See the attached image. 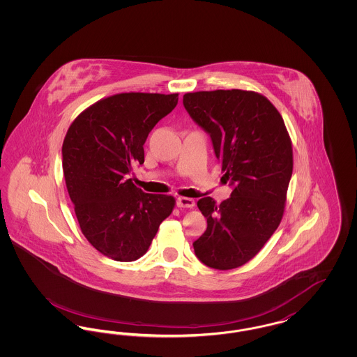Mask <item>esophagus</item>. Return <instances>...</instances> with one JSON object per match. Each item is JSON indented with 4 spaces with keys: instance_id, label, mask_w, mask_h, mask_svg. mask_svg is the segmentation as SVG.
Instances as JSON below:
<instances>
[{
    "instance_id": "esophagus-1",
    "label": "esophagus",
    "mask_w": 357,
    "mask_h": 357,
    "mask_svg": "<svg viewBox=\"0 0 357 357\" xmlns=\"http://www.w3.org/2000/svg\"><path fill=\"white\" fill-rule=\"evenodd\" d=\"M176 204L181 208H194L195 207V201L191 198H185V197H179Z\"/></svg>"
}]
</instances>
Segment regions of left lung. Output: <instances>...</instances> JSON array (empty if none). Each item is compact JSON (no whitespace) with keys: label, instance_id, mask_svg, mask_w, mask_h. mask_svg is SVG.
<instances>
[{"label":"left lung","instance_id":"8db88e82","mask_svg":"<svg viewBox=\"0 0 357 357\" xmlns=\"http://www.w3.org/2000/svg\"><path fill=\"white\" fill-rule=\"evenodd\" d=\"M183 105L211 136L223 178L234 186L221 204L198 201L207 229L194 250L213 269H236L259 253L284 217L291 139L277 108L255 91L187 92Z\"/></svg>","mask_w":357,"mask_h":357}]
</instances>
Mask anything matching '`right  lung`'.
<instances>
[{
    "instance_id": "1",
    "label": "right lung",
    "mask_w": 357,
    "mask_h": 357,
    "mask_svg": "<svg viewBox=\"0 0 357 357\" xmlns=\"http://www.w3.org/2000/svg\"><path fill=\"white\" fill-rule=\"evenodd\" d=\"M179 93L123 92L85 108L63 142L69 198L86 241L102 255L131 262L146 255L175 198L147 194L127 178L144 163L143 144Z\"/></svg>"
}]
</instances>
